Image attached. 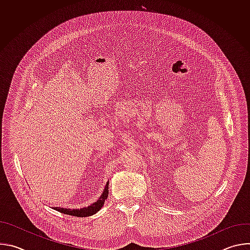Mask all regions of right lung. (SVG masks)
Returning a JSON list of instances; mask_svg holds the SVG:
<instances>
[{
	"instance_id": "right-lung-1",
	"label": "right lung",
	"mask_w": 250,
	"mask_h": 250,
	"mask_svg": "<svg viewBox=\"0 0 250 250\" xmlns=\"http://www.w3.org/2000/svg\"><path fill=\"white\" fill-rule=\"evenodd\" d=\"M108 195H109V184L105 185L104 190L102 196L99 198V200L97 202L93 203L91 206H88V207H85L82 208H73V209L66 208H59V207H55L53 208L62 213H66V215H69V216L80 217V218L90 217V216L95 215L96 212H98L102 208L103 205L104 204V201L106 200V198H108Z\"/></svg>"
}]
</instances>
